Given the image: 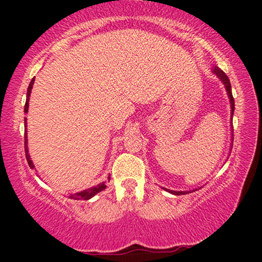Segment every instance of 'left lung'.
Listing matches in <instances>:
<instances>
[{
    "label": "left lung",
    "mask_w": 262,
    "mask_h": 262,
    "mask_svg": "<svg viewBox=\"0 0 262 262\" xmlns=\"http://www.w3.org/2000/svg\"><path fill=\"white\" fill-rule=\"evenodd\" d=\"M213 74L217 75V77L220 78V80L223 82L224 87H225V91L228 93V96H229V100H230V106H231V121H232V116H234V110H235V101H234V98H232V93H231V84H230V81H229V77L225 75L224 71H222L220 68L214 67L213 68ZM166 189L167 192L171 193V194H175V195H180V194H187V193H191V191H171V189ZM194 191V189H193ZM192 191V192H193Z\"/></svg>",
    "instance_id": "1"
}]
</instances>
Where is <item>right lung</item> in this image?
<instances>
[{"mask_svg": "<svg viewBox=\"0 0 262 262\" xmlns=\"http://www.w3.org/2000/svg\"><path fill=\"white\" fill-rule=\"evenodd\" d=\"M33 83H34V78H32L30 85H28V89H27V96H26V103H25V113L28 112V102H30V96H31V92H32V88H33ZM27 119L25 118V128L27 126ZM25 152H26V160L28 162V166H30L32 169H34V164L32 162L31 157H30V154H28V148H27V131H25ZM107 187L106 186V182H101V184L96 185V186H93V187L88 188V189H84V191L82 192H78V193H75V194H71L69 198L71 199H76V200H88L94 196L95 194H98L99 192L103 191Z\"/></svg>", "mask_w": 262, "mask_h": 262, "instance_id": "right-lung-1", "label": "right lung"}]
</instances>
